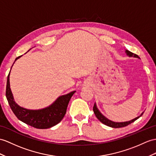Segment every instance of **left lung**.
Segmentation results:
<instances>
[{
    "label": "left lung",
    "mask_w": 156,
    "mask_h": 156,
    "mask_svg": "<svg viewBox=\"0 0 156 156\" xmlns=\"http://www.w3.org/2000/svg\"><path fill=\"white\" fill-rule=\"evenodd\" d=\"M125 52L126 53V55L129 57H133V58H138V59H140V57L136 55L135 54H134V53H132L130 51L127 50V49H126V51H125ZM93 111H94V115H95L96 117L98 119V120H100L101 122L104 124L105 125H107V126H110V127H112V128H122V127H124V126H128V125H129L130 124L134 122L135 120H136L137 119H138L139 118L140 116H142V115L144 114V112L140 115L139 116L135 118V119H132L130 121H127V122H112V121L108 120V119H107L105 116H103L102 115V114L101 113V112L98 111V109L97 108V105L96 104L94 103V107H93Z\"/></svg>",
    "instance_id": "obj_1"
}]
</instances>
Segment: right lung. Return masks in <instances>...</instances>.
Here are the masks:
<instances>
[{"label": "right lung", "instance_id": "right-lung-1", "mask_svg": "<svg viewBox=\"0 0 156 156\" xmlns=\"http://www.w3.org/2000/svg\"><path fill=\"white\" fill-rule=\"evenodd\" d=\"M21 56L18 57L15 61ZM10 72L7 77L6 97L12 112L19 120L26 124L38 129L49 128L61 122L66 115L68 104L75 90L59 97L54 103L46 108L39 110L26 109L20 107L14 100L10 86Z\"/></svg>", "mask_w": 156, "mask_h": 156}]
</instances>
